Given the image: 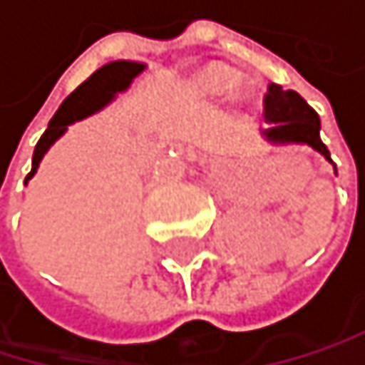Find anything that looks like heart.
Segmentation results:
<instances>
[{"instance_id":"obj_1","label":"heart","mask_w":365,"mask_h":365,"mask_svg":"<svg viewBox=\"0 0 365 365\" xmlns=\"http://www.w3.org/2000/svg\"><path fill=\"white\" fill-rule=\"evenodd\" d=\"M210 85L217 87L219 91H232L238 87V76H234L232 72H225V69H219V72L210 76Z\"/></svg>"}]
</instances>
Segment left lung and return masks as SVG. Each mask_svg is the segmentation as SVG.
<instances>
[{"instance_id": "left-lung-1", "label": "left lung", "mask_w": 365, "mask_h": 365, "mask_svg": "<svg viewBox=\"0 0 365 365\" xmlns=\"http://www.w3.org/2000/svg\"><path fill=\"white\" fill-rule=\"evenodd\" d=\"M264 120L274 122L267 131H262L269 142L309 144L333 164L329 148L319 140V118L298 91L269 85L264 93Z\"/></svg>"}]
</instances>
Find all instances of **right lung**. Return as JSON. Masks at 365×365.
Listing matches in <instances>:
<instances>
[{
	"mask_svg": "<svg viewBox=\"0 0 365 365\" xmlns=\"http://www.w3.org/2000/svg\"><path fill=\"white\" fill-rule=\"evenodd\" d=\"M144 65L142 63H131V61H113L103 65L83 83L78 85L72 93H69L63 105L58 107V111L54 113V118L50 120L46 133L41 135V140L34 146V155H32V170L26 177L28 179L34 177L38 162L43 160V155L48 153V148L67 131V127L72 122H78L91 113H96L98 109H103L105 105H109L113 98L124 91L131 81L142 72Z\"/></svg>",
	"mask_w": 365,
	"mask_h": 365,
	"instance_id": "add662e5",
	"label": "right lung"
}]
</instances>
